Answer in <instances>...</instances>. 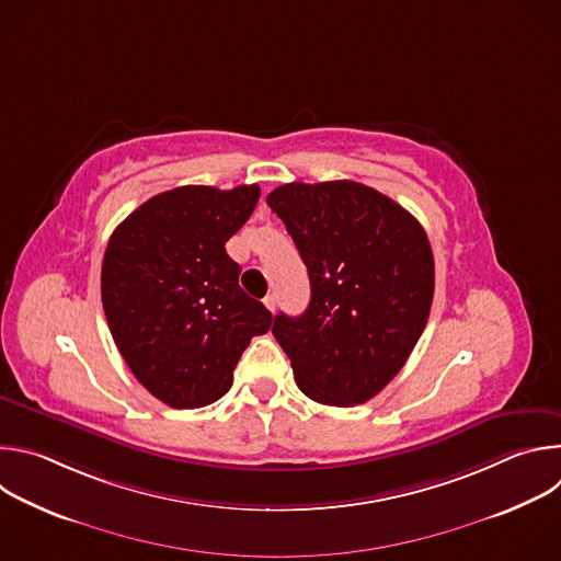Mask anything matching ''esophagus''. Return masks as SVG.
Segmentation results:
<instances>
[{"label": "esophagus", "instance_id": "esophagus-1", "mask_svg": "<svg viewBox=\"0 0 561 561\" xmlns=\"http://www.w3.org/2000/svg\"><path fill=\"white\" fill-rule=\"evenodd\" d=\"M264 306H266L271 312H275V308H277V297H275V295L264 297Z\"/></svg>", "mask_w": 561, "mask_h": 561}]
</instances>
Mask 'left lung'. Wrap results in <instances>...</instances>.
<instances>
[{
    "label": "left lung",
    "mask_w": 561,
    "mask_h": 561,
    "mask_svg": "<svg viewBox=\"0 0 561 561\" xmlns=\"http://www.w3.org/2000/svg\"><path fill=\"white\" fill-rule=\"evenodd\" d=\"M308 268L304 314H275L273 335L299 390L327 407L368 402L407 364L435 293L422 224L370 186L284 184L266 197Z\"/></svg>",
    "instance_id": "8db88e82"
}]
</instances>
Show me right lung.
Returning a JSON list of instances; mask_svg holds the SVG:
<instances>
[{"mask_svg":"<svg viewBox=\"0 0 561 561\" xmlns=\"http://www.w3.org/2000/svg\"><path fill=\"white\" fill-rule=\"evenodd\" d=\"M257 199V184L180 186L144 202L108 239L102 304L111 335L137 381L173 409L217 402L251 340L273 324L224 249Z\"/></svg>","mask_w":561,"mask_h":561,"instance_id":"add662e5","label":"right lung"}]
</instances>
